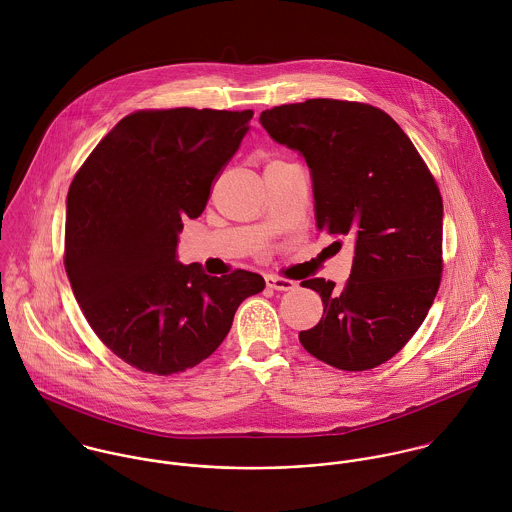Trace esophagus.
I'll return each instance as SVG.
<instances>
[{
  "label": "esophagus",
  "mask_w": 512,
  "mask_h": 512,
  "mask_svg": "<svg viewBox=\"0 0 512 512\" xmlns=\"http://www.w3.org/2000/svg\"><path fill=\"white\" fill-rule=\"evenodd\" d=\"M265 283H267L269 289H275V291H291V289H295L293 281L283 279V277H275V275H267Z\"/></svg>",
  "instance_id": "esophagus-1"
}]
</instances>
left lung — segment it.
<instances>
[{"label":"left lung","mask_w":512,"mask_h":512,"mask_svg":"<svg viewBox=\"0 0 512 512\" xmlns=\"http://www.w3.org/2000/svg\"><path fill=\"white\" fill-rule=\"evenodd\" d=\"M273 141L309 165L315 221L353 245L343 291L301 285L323 301L321 321L299 333L319 361L367 371L399 353L425 321L441 283L443 199L407 133L385 111L353 101L307 99L265 109ZM331 247L341 249V241Z\"/></svg>","instance_id":"8db88e82"}]
</instances>
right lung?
Segmentation results:
<instances>
[{
    "label": "right lung",
    "instance_id": "right-lung-1",
    "mask_svg": "<svg viewBox=\"0 0 512 512\" xmlns=\"http://www.w3.org/2000/svg\"><path fill=\"white\" fill-rule=\"evenodd\" d=\"M251 109H159L123 117L67 193L65 271L95 335L127 365L183 373L227 337L237 307L265 289L257 273L211 277L177 261L183 219L249 131Z\"/></svg>",
    "mask_w": 512,
    "mask_h": 512
}]
</instances>
